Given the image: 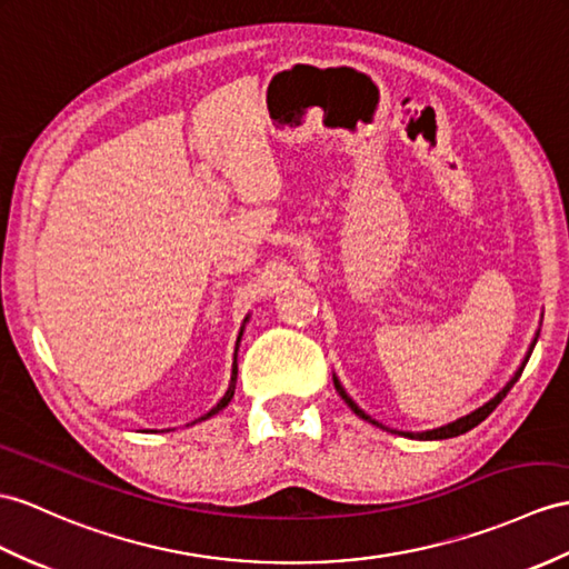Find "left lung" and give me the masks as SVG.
I'll return each instance as SVG.
<instances>
[{
  "label": "left lung",
  "mask_w": 569,
  "mask_h": 569,
  "mask_svg": "<svg viewBox=\"0 0 569 569\" xmlns=\"http://www.w3.org/2000/svg\"><path fill=\"white\" fill-rule=\"evenodd\" d=\"M536 340H538V336H536ZM536 340L531 342L529 355H526V359H523V362H521V367L517 369L515 377H511V381H509V383L505 386V389H502L500 393H497L492 400H488V403H485L482 408H478V410H473V412H470V415H466V418H459V420H456V422H449V425H445V427L427 429V432H418V435H415V432H403V435H406V437H410V439H422V441H429V439H449V437H459V435L468 432V429H473L476 425H480V422H482L485 418H488V415H490V412H492L497 406L502 403V398H505V396L511 391V386H515V383L519 381L521 371H523L526 362H529V357H531V352H533V348H536ZM336 389H338V393L342 396L345 403H348V406L352 408V412H357V415H359V418L367 420V422H371V425H379L377 420H371L365 410H359V408H357V403H355V400H352L348 393H345V389H342V386L338 383V379H336ZM379 427H383V425H379Z\"/></svg>",
  "instance_id": "8db88e82"
}]
</instances>
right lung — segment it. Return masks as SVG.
<instances>
[{
  "instance_id": "1",
  "label": "right lung",
  "mask_w": 569,
  "mask_h": 569,
  "mask_svg": "<svg viewBox=\"0 0 569 569\" xmlns=\"http://www.w3.org/2000/svg\"><path fill=\"white\" fill-rule=\"evenodd\" d=\"M237 350H239V345H237ZM237 373H239V369H237V357H233V369H231V383H229V389H227V393H224V398H221L219 400V403L210 410V412H207V415H202V418L200 420H207V418H212V415L214 412H219L221 408H227L229 406V400L233 398V389H237ZM200 420H196V422H200Z\"/></svg>"
}]
</instances>
